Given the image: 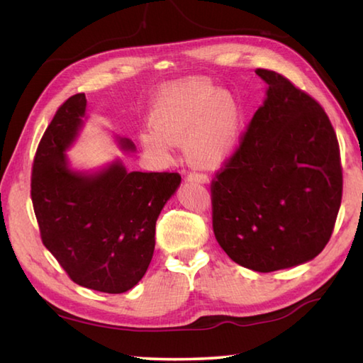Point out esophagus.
Listing matches in <instances>:
<instances>
[{
    "label": "esophagus",
    "mask_w": 363,
    "mask_h": 363,
    "mask_svg": "<svg viewBox=\"0 0 363 363\" xmlns=\"http://www.w3.org/2000/svg\"><path fill=\"white\" fill-rule=\"evenodd\" d=\"M187 179L190 182H201V184H208L209 182V177L203 173H190Z\"/></svg>",
    "instance_id": "1"
}]
</instances>
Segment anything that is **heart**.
Masks as SVG:
<instances>
[{
	"label": "heart",
	"mask_w": 363,
	"mask_h": 363,
	"mask_svg": "<svg viewBox=\"0 0 363 363\" xmlns=\"http://www.w3.org/2000/svg\"><path fill=\"white\" fill-rule=\"evenodd\" d=\"M152 128L141 131L143 149L160 163L171 159V143L200 167H217L238 150L245 108L233 94L204 81L173 85L152 104Z\"/></svg>",
	"instance_id": "heart-1"
}]
</instances>
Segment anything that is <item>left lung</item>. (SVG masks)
Wrapping results in <instances>:
<instances>
[{"instance_id": "1", "label": "left lung", "mask_w": 363, "mask_h": 363, "mask_svg": "<svg viewBox=\"0 0 363 363\" xmlns=\"http://www.w3.org/2000/svg\"><path fill=\"white\" fill-rule=\"evenodd\" d=\"M240 149L211 186L216 240L259 273L313 260L330 240L342 174L330 121L318 101L274 71Z\"/></svg>"}]
</instances>
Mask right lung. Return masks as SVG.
Listing matches in <instances>:
<instances>
[{
    "mask_svg": "<svg viewBox=\"0 0 363 363\" xmlns=\"http://www.w3.org/2000/svg\"><path fill=\"white\" fill-rule=\"evenodd\" d=\"M87 121L84 94L58 108L33 163V208L44 246L76 284L123 294L147 272L157 219L181 176L130 171L121 157L94 169L74 168L68 150ZM114 140L123 152H135L128 138Z\"/></svg>",
    "mask_w": 363,
    "mask_h": 363,
    "instance_id": "right-lung-1",
    "label": "right lung"
}]
</instances>
